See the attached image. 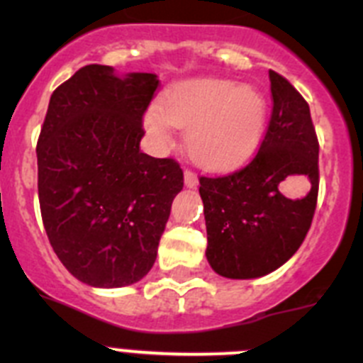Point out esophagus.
Masks as SVG:
<instances>
[{
	"label": "esophagus",
	"mask_w": 363,
	"mask_h": 363,
	"mask_svg": "<svg viewBox=\"0 0 363 363\" xmlns=\"http://www.w3.org/2000/svg\"><path fill=\"white\" fill-rule=\"evenodd\" d=\"M184 176H185V185H187L189 189L196 187V185H198V174H196V172L191 171V169H185Z\"/></svg>",
	"instance_id": "obj_1"
}]
</instances>
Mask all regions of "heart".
Masks as SVG:
<instances>
[{"instance_id":"heart-1","label":"heart","mask_w":363,"mask_h":363,"mask_svg":"<svg viewBox=\"0 0 363 363\" xmlns=\"http://www.w3.org/2000/svg\"><path fill=\"white\" fill-rule=\"evenodd\" d=\"M269 105L262 91L227 79H192L172 86L150 107L145 127L160 143L172 142V127L185 130L192 162L227 171L245 162L264 136Z\"/></svg>"}]
</instances>
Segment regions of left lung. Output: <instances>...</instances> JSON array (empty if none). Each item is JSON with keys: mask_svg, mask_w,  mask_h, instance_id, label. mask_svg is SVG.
Returning <instances> with one entry per match:
<instances>
[{"mask_svg": "<svg viewBox=\"0 0 363 363\" xmlns=\"http://www.w3.org/2000/svg\"><path fill=\"white\" fill-rule=\"evenodd\" d=\"M272 112L255 158L238 171L200 178L207 225V259L225 278L265 277L306 240L318 200V138L303 96L269 70ZM310 182L303 199H287L286 182Z\"/></svg>", "mask_w": 363, "mask_h": 363, "instance_id": "obj_1", "label": "left lung"}]
</instances>
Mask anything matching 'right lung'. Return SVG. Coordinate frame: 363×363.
Segmentation results:
<instances>
[{
  "mask_svg": "<svg viewBox=\"0 0 363 363\" xmlns=\"http://www.w3.org/2000/svg\"><path fill=\"white\" fill-rule=\"evenodd\" d=\"M156 74L118 78L86 65L52 92L38 138V196L43 225L67 271L92 287L142 280L174 196L176 160L140 150Z\"/></svg>",
  "mask_w": 363,
  "mask_h": 363,
  "instance_id": "right-lung-1",
  "label": "right lung"
}]
</instances>
